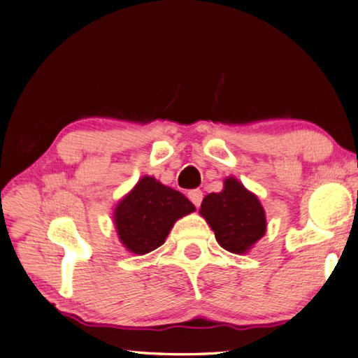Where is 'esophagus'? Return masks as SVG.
<instances>
[{
	"instance_id": "esophagus-1",
	"label": "esophagus",
	"mask_w": 358,
	"mask_h": 358,
	"mask_svg": "<svg viewBox=\"0 0 358 358\" xmlns=\"http://www.w3.org/2000/svg\"><path fill=\"white\" fill-rule=\"evenodd\" d=\"M188 199H190L194 206L199 207L201 206V201H202V192L201 190H190L188 192Z\"/></svg>"
}]
</instances>
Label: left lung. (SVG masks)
I'll return each instance as SVG.
<instances>
[{"mask_svg": "<svg viewBox=\"0 0 358 358\" xmlns=\"http://www.w3.org/2000/svg\"><path fill=\"white\" fill-rule=\"evenodd\" d=\"M201 217L215 232L220 246L232 254H246L266 232V215L257 194L227 176L222 190L202 199Z\"/></svg>", "mask_w": 358, "mask_h": 358, "instance_id": "left-lung-1", "label": "left lung"}]
</instances>
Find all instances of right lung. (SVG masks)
I'll return each mask as SVG.
<instances>
[{
  "instance_id": "right-lung-1",
  "label": "right lung",
  "mask_w": 358,
  "mask_h": 358,
  "mask_svg": "<svg viewBox=\"0 0 358 358\" xmlns=\"http://www.w3.org/2000/svg\"><path fill=\"white\" fill-rule=\"evenodd\" d=\"M196 210L184 194L143 176L113 208V224L127 252L145 255L165 243L174 222Z\"/></svg>"
}]
</instances>
